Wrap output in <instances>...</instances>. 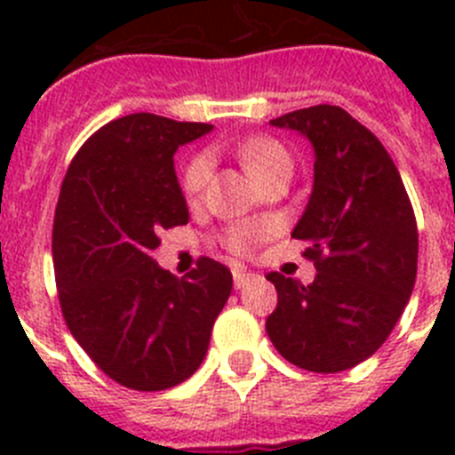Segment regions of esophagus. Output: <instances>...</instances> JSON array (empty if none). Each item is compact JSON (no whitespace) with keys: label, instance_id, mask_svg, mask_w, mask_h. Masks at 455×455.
Returning a JSON list of instances; mask_svg holds the SVG:
<instances>
[{"label":"esophagus","instance_id":"1","mask_svg":"<svg viewBox=\"0 0 455 455\" xmlns=\"http://www.w3.org/2000/svg\"><path fill=\"white\" fill-rule=\"evenodd\" d=\"M252 280H255V273L239 271V268H236V271H235V287H236V289L248 287V284H251Z\"/></svg>","mask_w":455,"mask_h":455}]
</instances>
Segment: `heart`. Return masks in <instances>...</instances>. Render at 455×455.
<instances>
[{"mask_svg": "<svg viewBox=\"0 0 455 455\" xmlns=\"http://www.w3.org/2000/svg\"><path fill=\"white\" fill-rule=\"evenodd\" d=\"M239 156H241V162H243V166L248 168V172H251L257 182L267 178V175H271V172L277 171V168H284V166L291 168L287 150L271 139L246 140V143L239 148ZM209 168H212V162H209L207 155L196 156V159L188 164L187 171H184L182 175V187L188 198L200 196L203 188L207 187ZM262 235H264L262 225H241V228L232 230L230 235L232 251L248 252Z\"/></svg>", "mask_w": 455, "mask_h": 455, "instance_id": "1", "label": "heart"}]
</instances>
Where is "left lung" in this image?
I'll return each mask as SVG.
<instances>
[{
    "mask_svg": "<svg viewBox=\"0 0 455 455\" xmlns=\"http://www.w3.org/2000/svg\"><path fill=\"white\" fill-rule=\"evenodd\" d=\"M315 150V184L293 239L307 241L315 283L268 273L277 307L267 332L277 353L316 373L347 371L383 347L417 277V223L383 143L341 107L319 104L271 120Z\"/></svg>",
    "mask_w": 455,
    "mask_h": 455,
    "instance_id": "left-lung-1",
    "label": "left lung"
}]
</instances>
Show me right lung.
<instances>
[{
	"mask_svg": "<svg viewBox=\"0 0 455 455\" xmlns=\"http://www.w3.org/2000/svg\"><path fill=\"white\" fill-rule=\"evenodd\" d=\"M214 130L155 114L111 120L84 143L56 204L52 257L72 337L116 383L175 387L198 371L232 273L203 257L178 280L152 259L188 223L175 152Z\"/></svg>",
	"mask_w": 455,
	"mask_h": 455,
	"instance_id": "add662e5",
	"label": "right lung"
}]
</instances>
